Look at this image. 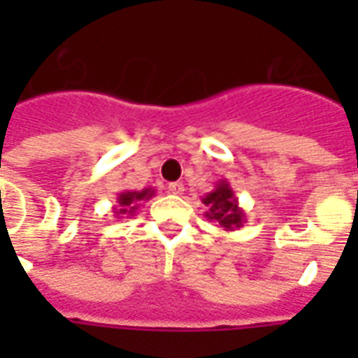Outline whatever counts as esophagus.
Listing matches in <instances>:
<instances>
[{"label": "esophagus", "instance_id": "1", "mask_svg": "<svg viewBox=\"0 0 358 358\" xmlns=\"http://www.w3.org/2000/svg\"><path fill=\"white\" fill-rule=\"evenodd\" d=\"M169 192L174 195H182L184 194V184L182 182H172V184H169Z\"/></svg>", "mask_w": 358, "mask_h": 358}]
</instances>
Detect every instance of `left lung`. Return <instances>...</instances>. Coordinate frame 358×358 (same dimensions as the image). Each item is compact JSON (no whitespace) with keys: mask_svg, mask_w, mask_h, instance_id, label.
Masks as SVG:
<instances>
[{"mask_svg":"<svg viewBox=\"0 0 358 358\" xmlns=\"http://www.w3.org/2000/svg\"><path fill=\"white\" fill-rule=\"evenodd\" d=\"M201 201L207 207L205 217L209 220H215L226 232L238 230L245 222V210L240 207L236 192L228 180H218L215 184V189L203 195Z\"/></svg>","mask_w":358,"mask_h":358,"instance_id":"1","label":"left lung"}]
</instances>
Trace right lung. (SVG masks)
I'll return each instance as SVG.
<instances>
[{
    "label": "right lung",
    "instance_id": "1",
    "mask_svg": "<svg viewBox=\"0 0 358 358\" xmlns=\"http://www.w3.org/2000/svg\"><path fill=\"white\" fill-rule=\"evenodd\" d=\"M155 195L153 187H145L141 192H132V189H124L117 195V205L113 207L115 218H130L136 215V210L140 209L141 203L149 201Z\"/></svg>",
    "mask_w": 358,
    "mask_h": 358
}]
</instances>
